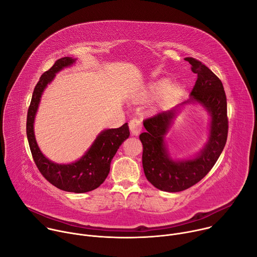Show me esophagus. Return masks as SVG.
I'll list each match as a JSON object with an SVG mask.
<instances>
[{
    "label": "esophagus",
    "instance_id": "1",
    "mask_svg": "<svg viewBox=\"0 0 257 257\" xmlns=\"http://www.w3.org/2000/svg\"><path fill=\"white\" fill-rule=\"evenodd\" d=\"M129 129L130 132L133 136H138L140 134V132L142 131V123L139 119H132L129 122Z\"/></svg>",
    "mask_w": 257,
    "mask_h": 257
}]
</instances>
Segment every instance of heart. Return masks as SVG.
Segmentation results:
<instances>
[{
	"instance_id": "heart-1",
	"label": "heart",
	"mask_w": 257,
	"mask_h": 257,
	"mask_svg": "<svg viewBox=\"0 0 257 257\" xmlns=\"http://www.w3.org/2000/svg\"><path fill=\"white\" fill-rule=\"evenodd\" d=\"M169 84V81L166 80V79H163V80H160L158 82H155L154 84H152L150 86V88L146 90L144 93L141 94V100L143 101H146V100H150V99H154L156 97H158L159 95H162V98L163 100H169L171 99L179 90V85L178 84H172L170 86H168ZM167 88L166 90L165 88ZM166 89L165 91L164 89ZM165 91L164 92L163 90Z\"/></svg>"
}]
</instances>
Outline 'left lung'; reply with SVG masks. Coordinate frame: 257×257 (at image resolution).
Segmentation results:
<instances>
[{
  "mask_svg": "<svg viewBox=\"0 0 257 257\" xmlns=\"http://www.w3.org/2000/svg\"><path fill=\"white\" fill-rule=\"evenodd\" d=\"M185 61L192 66L197 79L191 98L184 103L195 100L207 109L211 116L210 136L197 158L174 162L164 145V136L177 114L176 108L144 120L146 132L139 135L143 146L144 174L156 188L167 192L186 190L205 177L221 156L228 137L227 97L222 81L202 62L191 57L185 58Z\"/></svg>",
  "mask_w": 257,
  "mask_h": 257,
  "instance_id": "obj_1",
  "label": "left lung"
}]
</instances>
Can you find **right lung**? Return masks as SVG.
I'll use <instances>...</instances> for the list:
<instances>
[{
  "label": "right lung",
  "mask_w": 257,
  "mask_h": 257,
  "mask_svg": "<svg viewBox=\"0 0 257 257\" xmlns=\"http://www.w3.org/2000/svg\"><path fill=\"white\" fill-rule=\"evenodd\" d=\"M75 62L65 57L57 60L53 67L46 71L36 83L27 112L26 134L33 161L41 174L55 187L74 193H84L96 189L104 182L109 172L111 162L120 145L129 137L127 123L117 129L102 131L88 152L77 162L70 165H59L48 160L40 151L35 141L33 122L39 102L46 86L53 80L55 74L64 67Z\"/></svg>",
  "instance_id": "add662e5"
}]
</instances>
